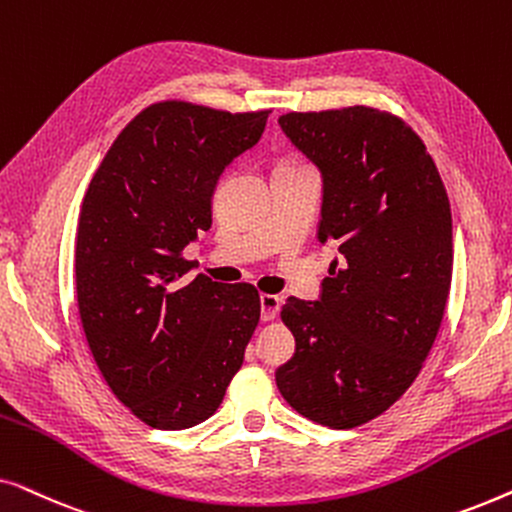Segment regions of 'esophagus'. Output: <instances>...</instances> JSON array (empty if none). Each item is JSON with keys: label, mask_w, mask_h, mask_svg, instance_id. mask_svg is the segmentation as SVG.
<instances>
[{"label": "esophagus", "mask_w": 512, "mask_h": 512, "mask_svg": "<svg viewBox=\"0 0 512 512\" xmlns=\"http://www.w3.org/2000/svg\"><path fill=\"white\" fill-rule=\"evenodd\" d=\"M279 307H282V298L275 296V293H261V319L263 321L277 319Z\"/></svg>", "instance_id": "34e87169"}]
</instances>
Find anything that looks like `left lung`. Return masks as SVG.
Masks as SVG:
<instances>
[{"mask_svg": "<svg viewBox=\"0 0 512 512\" xmlns=\"http://www.w3.org/2000/svg\"><path fill=\"white\" fill-rule=\"evenodd\" d=\"M279 128L321 174L317 240L338 244L317 300L289 298L296 352L277 368L300 415L354 429L422 370L452 282V214L422 139L368 107L286 114Z\"/></svg>", "mask_w": 512, "mask_h": 512, "instance_id": "8db88e82", "label": "left lung"}]
</instances>
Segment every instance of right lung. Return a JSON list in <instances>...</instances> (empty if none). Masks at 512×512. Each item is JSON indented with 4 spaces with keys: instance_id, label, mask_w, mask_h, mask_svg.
<instances>
[{
    "instance_id": "obj_1",
    "label": "right lung",
    "mask_w": 512,
    "mask_h": 512,
    "mask_svg": "<svg viewBox=\"0 0 512 512\" xmlns=\"http://www.w3.org/2000/svg\"><path fill=\"white\" fill-rule=\"evenodd\" d=\"M268 111L151 104L97 167L76 233L83 333L118 401L153 429L219 408L261 319L251 284L181 282V258L212 226L221 174L263 137Z\"/></svg>"
}]
</instances>
